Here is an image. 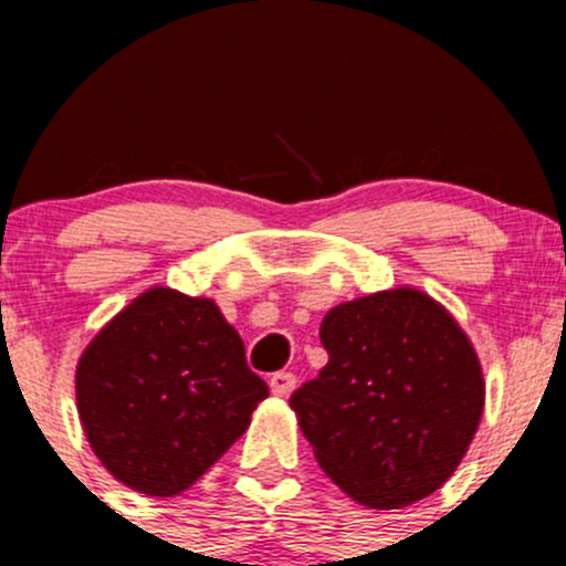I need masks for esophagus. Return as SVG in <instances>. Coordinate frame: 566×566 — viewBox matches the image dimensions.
I'll list each match as a JSON object with an SVG mask.
<instances>
[{
	"mask_svg": "<svg viewBox=\"0 0 566 566\" xmlns=\"http://www.w3.org/2000/svg\"><path fill=\"white\" fill-rule=\"evenodd\" d=\"M268 384H271L273 397H290V394H293V389H295V375L276 373L271 380H268Z\"/></svg>",
	"mask_w": 566,
	"mask_h": 566,
	"instance_id": "obj_1",
	"label": "esophagus"
}]
</instances>
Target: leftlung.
I'll use <instances>...</instances> for the list:
<instances>
[{"instance_id": "1", "label": "left lung", "mask_w": 566, "mask_h": 566, "mask_svg": "<svg viewBox=\"0 0 566 566\" xmlns=\"http://www.w3.org/2000/svg\"><path fill=\"white\" fill-rule=\"evenodd\" d=\"M319 342L328 364L290 397L319 468L369 510L436 493L484 410L482 364L458 319L397 287L334 306Z\"/></svg>"}]
</instances>
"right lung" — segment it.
<instances>
[{
	"mask_svg": "<svg viewBox=\"0 0 566 566\" xmlns=\"http://www.w3.org/2000/svg\"><path fill=\"white\" fill-rule=\"evenodd\" d=\"M268 397L216 301L150 287L84 347L76 408L95 458L136 493L191 488Z\"/></svg>",
	"mask_w": 566,
	"mask_h": 566,
	"instance_id": "obj_1",
	"label": "right lung"
}]
</instances>
